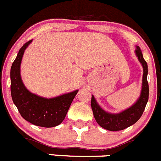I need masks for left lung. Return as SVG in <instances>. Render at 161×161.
Segmentation results:
<instances>
[{
	"label": "left lung",
	"instance_id": "left-lung-1",
	"mask_svg": "<svg viewBox=\"0 0 161 161\" xmlns=\"http://www.w3.org/2000/svg\"><path fill=\"white\" fill-rule=\"evenodd\" d=\"M138 60L141 63L143 69L142 75V90L140 96L136 100V103L130 108L120 113L114 114L104 111L96 100L95 97L92 95L91 99V108L93 112L94 118L100 126L109 131H120L134 125L142 116L146 105L149 99V85L147 82V75H148V66L147 61L144 60L142 51L139 46H136L135 50Z\"/></svg>",
	"mask_w": 161,
	"mask_h": 161
}]
</instances>
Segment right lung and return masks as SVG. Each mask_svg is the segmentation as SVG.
Segmentation results:
<instances>
[{"instance_id": "1", "label": "right lung", "mask_w": 161, "mask_h": 161, "mask_svg": "<svg viewBox=\"0 0 161 161\" xmlns=\"http://www.w3.org/2000/svg\"><path fill=\"white\" fill-rule=\"evenodd\" d=\"M30 40L22 47L11 68V93L14 105L22 118L36 126L51 128L64 121L73 99L79 90L52 98H45L27 90L21 77V63Z\"/></svg>"}]
</instances>
